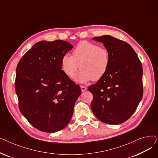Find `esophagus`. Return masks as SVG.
Masks as SVG:
<instances>
[{"label": "esophagus", "instance_id": "34e87169", "mask_svg": "<svg viewBox=\"0 0 158 158\" xmlns=\"http://www.w3.org/2000/svg\"><path fill=\"white\" fill-rule=\"evenodd\" d=\"M81 89L82 92H85V91L86 89V87L84 86H81Z\"/></svg>", "mask_w": 158, "mask_h": 158}]
</instances>
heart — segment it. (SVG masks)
Returning a JSON list of instances; mask_svg holds the SVG:
<instances>
[{"mask_svg": "<svg viewBox=\"0 0 158 158\" xmlns=\"http://www.w3.org/2000/svg\"><path fill=\"white\" fill-rule=\"evenodd\" d=\"M110 64L108 50L86 41L77 45L72 56L64 55L61 60V69L69 77H73L80 67L81 70L75 77L80 83L101 79L108 70Z\"/></svg>", "mask_w": 158, "mask_h": 158, "instance_id": "obj_1", "label": "heart"}]
</instances>
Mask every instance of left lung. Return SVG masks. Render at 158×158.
<instances>
[{
    "label": "left lung",
    "instance_id": "left-lung-1",
    "mask_svg": "<svg viewBox=\"0 0 158 158\" xmlns=\"http://www.w3.org/2000/svg\"><path fill=\"white\" fill-rule=\"evenodd\" d=\"M108 50L110 64L105 76L88 90L95 117L107 124L122 123L135 113L143 97V69L130 45L110 35L94 37Z\"/></svg>",
    "mask_w": 158,
    "mask_h": 158
}]
</instances>
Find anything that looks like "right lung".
I'll return each instance as SVG.
<instances>
[{
    "label": "right lung",
    "mask_w": 158,
    "mask_h": 158,
    "mask_svg": "<svg viewBox=\"0 0 158 158\" xmlns=\"http://www.w3.org/2000/svg\"><path fill=\"white\" fill-rule=\"evenodd\" d=\"M72 48L60 40L39 41L16 67L15 88L19 109L41 131L55 132L67 126L81 94L80 86L66 76L61 66L62 57Z\"/></svg>",
    "instance_id": "add662e5"
}]
</instances>
